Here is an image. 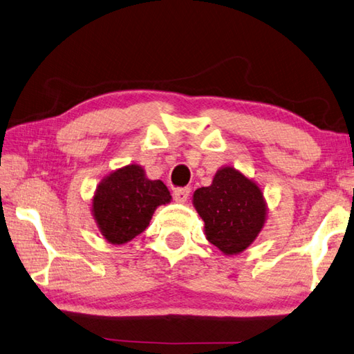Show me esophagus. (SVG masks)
I'll return each instance as SVG.
<instances>
[{"label":"esophagus","mask_w":354,"mask_h":354,"mask_svg":"<svg viewBox=\"0 0 354 354\" xmlns=\"http://www.w3.org/2000/svg\"><path fill=\"white\" fill-rule=\"evenodd\" d=\"M189 194H191V187H187V186L177 187V189H174V198L178 203H185L187 200V197H189Z\"/></svg>","instance_id":"obj_1"}]
</instances>
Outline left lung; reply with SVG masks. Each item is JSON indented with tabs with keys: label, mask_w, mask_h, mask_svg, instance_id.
I'll use <instances>...</instances> for the list:
<instances>
[{
	"label": "left lung",
	"mask_w": 354,
	"mask_h": 354,
	"mask_svg": "<svg viewBox=\"0 0 354 354\" xmlns=\"http://www.w3.org/2000/svg\"><path fill=\"white\" fill-rule=\"evenodd\" d=\"M194 206L206 238L225 254L245 250L265 223V201L257 185L230 167L219 169L210 186L194 192Z\"/></svg>",
	"instance_id": "1"
}]
</instances>
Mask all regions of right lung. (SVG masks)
I'll return each instance as SVG.
<instances>
[{
    "label": "right lung",
    "instance_id": "obj_1",
    "mask_svg": "<svg viewBox=\"0 0 354 354\" xmlns=\"http://www.w3.org/2000/svg\"><path fill=\"white\" fill-rule=\"evenodd\" d=\"M169 201L163 182L148 180L142 168L129 165L100 183L92 206L103 236L112 243H124L142 233L156 207Z\"/></svg>",
    "mask_w": 354,
    "mask_h": 354
}]
</instances>
